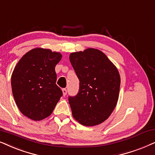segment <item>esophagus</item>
Wrapping results in <instances>:
<instances>
[{
	"mask_svg": "<svg viewBox=\"0 0 155 155\" xmlns=\"http://www.w3.org/2000/svg\"><path fill=\"white\" fill-rule=\"evenodd\" d=\"M62 92H63L64 96H66V95H67V89H66V88H62Z\"/></svg>",
	"mask_w": 155,
	"mask_h": 155,
	"instance_id": "1",
	"label": "esophagus"
}]
</instances>
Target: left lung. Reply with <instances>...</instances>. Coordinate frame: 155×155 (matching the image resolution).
<instances>
[{
	"mask_svg": "<svg viewBox=\"0 0 155 155\" xmlns=\"http://www.w3.org/2000/svg\"><path fill=\"white\" fill-rule=\"evenodd\" d=\"M69 60L79 80L78 94L69 96L72 115L85 126L101 124L110 116L118 100L119 72L96 49L71 53Z\"/></svg>",
	"mask_w": 155,
	"mask_h": 155,
	"instance_id": "left-lung-1",
	"label": "left lung"
}]
</instances>
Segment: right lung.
<instances>
[{
  "instance_id": "right-lung-1",
  "label": "right lung",
  "mask_w": 155,
  "mask_h": 155,
  "mask_svg": "<svg viewBox=\"0 0 155 155\" xmlns=\"http://www.w3.org/2000/svg\"><path fill=\"white\" fill-rule=\"evenodd\" d=\"M61 59L60 53L35 48L27 52L15 66L12 91L16 105L26 117L35 121L48 117L62 96L55 72Z\"/></svg>"
}]
</instances>
